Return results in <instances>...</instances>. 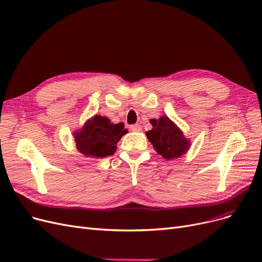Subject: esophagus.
<instances>
[{
  "label": "esophagus",
  "mask_w": 262,
  "mask_h": 262,
  "mask_svg": "<svg viewBox=\"0 0 262 262\" xmlns=\"http://www.w3.org/2000/svg\"><path fill=\"white\" fill-rule=\"evenodd\" d=\"M141 129H142V127L140 124H131L130 125V130L134 131V132H139V131H141Z\"/></svg>",
  "instance_id": "1"
}]
</instances>
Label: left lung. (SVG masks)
<instances>
[{"mask_svg":"<svg viewBox=\"0 0 262 262\" xmlns=\"http://www.w3.org/2000/svg\"><path fill=\"white\" fill-rule=\"evenodd\" d=\"M152 129L146 132V137L155 150L164 159L179 158L189 149L190 142L185 138L182 130L167 116L150 119Z\"/></svg>","mask_w":262,"mask_h":262,"instance_id":"obj_1","label":"left lung"}]
</instances>
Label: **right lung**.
I'll return each instance as SVG.
<instances>
[{"label":"right lung","mask_w":262,"mask_h":262,"mask_svg":"<svg viewBox=\"0 0 262 262\" xmlns=\"http://www.w3.org/2000/svg\"><path fill=\"white\" fill-rule=\"evenodd\" d=\"M123 128L122 122L114 124L107 117L96 115L74 132L76 147L79 152L92 158L112 156L117 149L118 141L127 133Z\"/></svg>","instance_id":"right-lung-1"}]
</instances>
